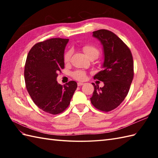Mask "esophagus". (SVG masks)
Masks as SVG:
<instances>
[{"label": "esophagus", "instance_id": "esophagus-1", "mask_svg": "<svg viewBox=\"0 0 158 158\" xmlns=\"http://www.w3.org/2000/svg\"><path fill=\"white\" fill-rule=\"evenodd\" d=\"M83 85V83H81V82L77 83V85H78V86H81Z\"/></svg>", "mask_w": 158, "mask_h": 158}]
</instances>
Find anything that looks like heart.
<instances>
[{
  "label": "heart",
  "instance_id": "1",
  "mask_svg": "<svg viewBox=\"0 0 158 158\" xmlns=\"http://www.w3.org/2000/svg\"><path fill=\"white\" fill-rule=\"evenodd\" d=\"M83 51L85 53V54L89 58H92V57H98L99 55V50L96 47L91 45H86L83 47ZM72 55V51L71 50H69L68 52L65 53L64 56V60L65 62H68L70 56ZM72 76L73 78L77 80H84L85 79V73L83 70H76V71L73 72L72 73Z\"/></svg>",
  "mask_w": 158,
  "mask_h": 158
}]
</instances>
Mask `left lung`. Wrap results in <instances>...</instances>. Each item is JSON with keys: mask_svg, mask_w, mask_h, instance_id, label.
Returning a JSON list of instances; mask_svg holds the SVG:
<instances>
[{"mask_svg": "<svg viewBox=\"0 0 158 158\" xmlns=\"http://www.w3.org/2000/svg\"><path fill=\"white\" fill-rule=\"evenodd\" d=\"M93 37L102 45V70L94 78L104 83L102 88H94L91 102L96 109L108 112L117 108L129 92L134 77L132 53L127 45L113 32L107 30L93 32Z\"/></svg>", "mask_w": 158, "mask_h": 158, "instance_id": "8db88e82", "label": "left lung"}]
</instances>
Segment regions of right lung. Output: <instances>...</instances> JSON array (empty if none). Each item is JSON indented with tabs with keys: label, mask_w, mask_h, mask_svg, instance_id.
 Segmentation results:
<instances>
[{
	"label": "right lung",
	"mask_w": 158,
	"mask_h": 158,
	"mask_svg": "<svg viewBox=\"0 0 158 158\" xmlns=\"http://www.w3.org/2000/svg\"><path fill=\"white\" fill-rule=\"evenodd\" d=\"M69 40L54 38L36 43L28 53L24 79L33 102L43 111L52 115L63 112L69 106L77 88L75 81L61 85L58 73L64 67V49Z\"/></svg>",
	"instance_id": "right-lung-1"
}]
</instances>
